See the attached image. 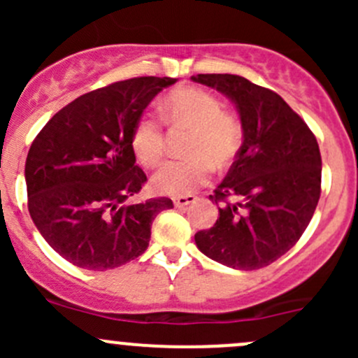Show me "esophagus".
<instances>
[{
	"instance_id": "obj_1",
	"label": "esophagus",
	"mask_w": 358,
	"mask_h": 358,
	"mask_svg": "<svg viewBox=\"0 0 358 358\" xmlns=\"http://www.w3.org/2000/svg\"><path fill=\"white\" fill-rule=\"evenodd\" d=\"M196 201H197V197L192 196V194H189V196H178V197H175V199H173L176 208H185V206L194 204Z\"/></svg>"
}]
</instances>
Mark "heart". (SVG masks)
<instances>
[{
    "label": "heart",
    "instance_id": "heart-1",
    "mask_svg": "<svg viewBox=\"0 0 358 358\" xmlns=\"http://www.w3.org/2000/svg\"><path fill=\"white\" fill-rule=\"evenodd\" d=\"M162 114L173 126L190 129L183 161H169L157 169L152 185L159 192L183 196L204 185L216 168H223L239 152L243 124L239 117L223 112L222 102L211 93L197 88H180L169 93L162 103ZM136 157L147 166H157L164 157L166 142L162 124L147 114L138 121L133 135Z\"/></svg>",
    "mask_w": 358,
    "mask_h": 358
}]
</instances>
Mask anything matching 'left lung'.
Returning <instances> with one entry per match:
<instances>
[{
    "mask_svg": "<svg viewBox=\"0 0 358 358\" xmlns=\"http://www.w3.org/2000/svg\"><path fill=\"white\" fill-rule=\"evenodd\" d=\"M192 81L232 100L244 133L236 161L209 196L218 204V220L196 234V246L230 268H263L298 243L315 213L319 143L272 90L234 74H197Z\"/></svg>",
    "mask_w": 358,
    "mask_h": 358,
    "instance_id": "8db88e82",
    "label": "left lung"
}]
</instances>
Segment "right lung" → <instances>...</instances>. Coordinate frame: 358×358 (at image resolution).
<instances>
[{
	"instance_id": "1",
	"label": "right lung",
	"mask_w": 358,
	"mask_h": 358,
	"mask_svg": "<svg viewBox=\"0 0 358 358\" xmlns=\"http://www.w3.org/2000/svg\"><path fill=\"white\" fill-rule=\"evenodd\" d=\"M175 78H133L78 96L38 133L25 161L27 208L43 239L72 265L115 268L149 248L168 197L136 202L147 182L133 135L150 100Z\"/></svg>"
}]
</instances>
